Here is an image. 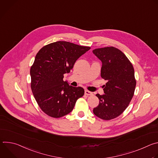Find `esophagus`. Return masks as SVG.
Masks as SVG:
<instances>
[{"mask_svg":"<svg viewBox=\"0 0 158 158\" xmlns=\"http://www.w3.org/2000/svg\"><path fill=\"white\" fill-rule=\"evenodd\" d=\"M85 94L87 95V96H92L93 94V93L92 92H90V91H87V90H85Z\"/></svg>","mask_w":158,"mask_h":158,"instance_id":"obj_1","label":"esophagus"}]
</instances>
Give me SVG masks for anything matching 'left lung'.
I'll return each mask as SVG.
<instances>
[{
  "instance_id": "1",
  "label": "left lung",
  "mask_w": 158,
  "mask_h": 158,
  "mask_svg": "<svg viewBox=\"0 0 158 158\" xmlns=\"http://www.w3.org/2000/svg\"><path fill=\"white\" fill-rule=\"evenodd\" d=\"M93 52L102 62L101 76L107 81L104 94H96L99 103L93 112L102 119H112L123 113L133 97L134 70L126 55L116 48L96 49Z\"/></svg>"
}]
</instances>
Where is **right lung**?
Here are the masks:
<instances>
[{"mask_svg": "<svg viewBox=\"0 0 158 158\" xmlns=\"http://www.w3.org/2000/svg\"><path fill=\"white\" fill-rule=\"evenodd\" d=\"M90 49L57 41L44 46L36 54L30 71L31 89L38 105L48 116L59 118L68 114L84 95L82 87L69 85L63 78Z\"/></svg>", "mask_w": 158, "mask_h": 158, "instance_id": "obj_1", "label": "right lung"}]
</instances>
